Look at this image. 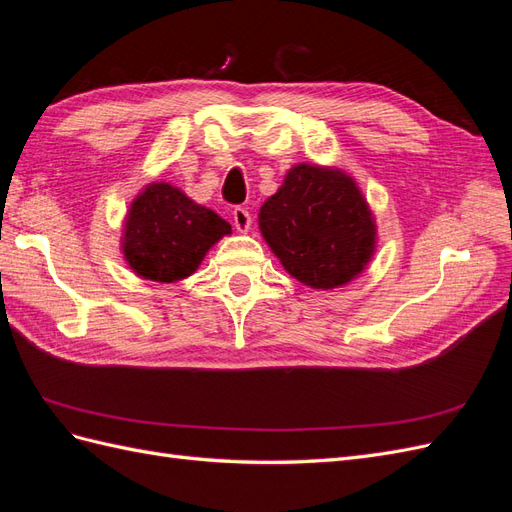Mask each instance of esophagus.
Returning a JSON list of instances; mask_svg holds the SVG:
<instances>
[{"label": "esophagus", "instance_id": "esophagus-1", "mask_svg": "<svg viewBox=\"0 0 512 512\" xmlns=\"http://www.w3.org/2000/svg\"><path fill=\"white\" fill-rule=\"evenodd\" d=\"M232 220H235V228L239 232H247L252 226V215L245 207H235V211H232Z\"/></svg>", "mask_w": 512, "mask_h": 512}]
</instances>
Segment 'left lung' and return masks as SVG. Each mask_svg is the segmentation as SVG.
<instances>
[{"mask_svg":"<svg viewBox=\"0 0 512 512\" xmlns=\"http://www.w3.org/2000/svg\"><path fill=\"white\" fill-rule=\"evenodd\" d=\"M260 230L284 269L305 286L335 288L374 252V220L356 183L339 170L299 164L260 209Z\"/></svg>","mask_w":512,"mask_h":512,"instance_id":"obj_1","label":"left lung"}]
</instances>
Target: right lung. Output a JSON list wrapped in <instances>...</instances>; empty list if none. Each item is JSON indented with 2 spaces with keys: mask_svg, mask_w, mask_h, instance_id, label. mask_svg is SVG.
Returning <instances> with one entry per match:
<instances>
[{
  "mask_svg": "<svg viewBox=\"0 0 512 512\" xmlns=\"http://www.w3.org/2000/svg\"><path fill=\"white\" fill-rule=\"evenodd\" d=\"M230 224L168 183H153L128 213L123 254L145 280L177 282L196 271Z\"/></svg>",
  "mask_w": 512,
  "mask_h": 512,
  "instance_id": "right-lung-1",
  "label": "right lung"
}]
</instances>
